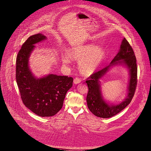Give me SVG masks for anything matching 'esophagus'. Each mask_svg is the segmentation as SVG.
Wrapping results in <instances>:
<instances>
[{
  "mask_svg": "<svg viewBox=\"0 0 151 151\" xmlns=\"http://www.w3.org/2000/svg\"><path fill=\"white\" fill-rule=\"evenodd\" d=\"M81 79L79 78H78V77H76L73 80V83L75 84H79V83H81Z\"/></svg>",
  "mask_w": 151,
  "mask_h": 151,
  "instance_id": "esophagus-1",
  "label": "esophagus"
}]
</instances>
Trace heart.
Wrapping results in <instances>:
<instances>
[{
    "label": "heart",
    "instance_id": "1",
    "mask_svg": "<svg viewBox=\"0 0 151 151\" xmlns=\"http://www.w3.org/2000/svg\"><path fill=\"white\" fill-rule=\"evenodd\" d=\"M70 55L75 60H80L79 62L80 70L83 74L88 75L94 72L101 64L106 57V52L103 47L87 44L73 48L70 50ZM71 58L67 53H63L61 55L63 64L68 66L72 62Z\"/></svg>",
    "mask_w": 151,
    "mask_h": 151
}]
</instances>
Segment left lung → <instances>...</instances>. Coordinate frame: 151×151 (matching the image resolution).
Masks as SVG:
<instances>
[{"instance_id": "8db88e82", "label": "left lung", "mask_w": 151, "mask_h": 151, "mask_svg": "<svg viewBox=\"0 0 151 151\" xmlns=\"http://www.w3.org/2000/svg\"><path fill=\"white\" fill-rule=\"evenodd\" d=\"M135 53L132 47L124 37L120 49L110 64L103 69L90 75L86 80L88 91L87 103L88 109L95 116L100 118H110L123 110L131 102L137 84V66ZM122 65L127 67L129 72L128 95L124 101L118 105H110L103 99L101 90V78L113 66Z\"/></svg>"}]
</instances>
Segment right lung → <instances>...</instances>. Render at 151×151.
Returning <instances> with one entry per match:
<instances>
[{"label": "right lung", "mask_w": 151, "mask_h": 151, "mask_svg": "<svg viewBox=\"0 0 151 151\" xmlns=\"http://www.w3.org/2000/svg\"><path fill=\"white\" fill-rule=\"evenodd\" d=\"M38 33L29 37L23 44L16 58V78L24 105L42 117L52 116L61 109L65 95L72 87L73 79L67 76L49 74L36 78L30 70L28 60L35 44L46 39Z\"/></svg>", "instance_id": "1"}]
</instances>
